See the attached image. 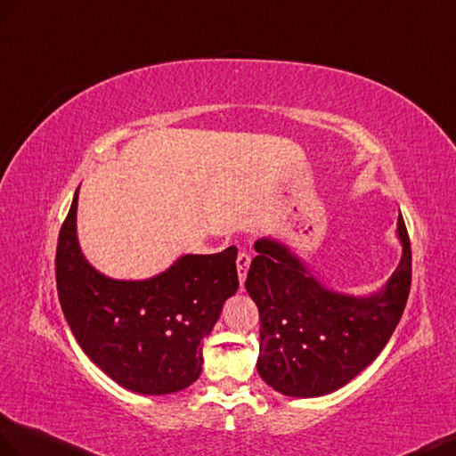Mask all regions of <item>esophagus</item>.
I'll use <instances>...</instances> for the list:
<instances>
[{
	"label": "esophagus",
	"mask_w": 456,
	"mask_h": 456,
	"mask_svg": "<svg viewBox=\"0 0 456 456\" xmlns=\"http://www.w3.org/2000/svg\"><path fill=\"white\" fill-rule=\"evenodd\" d=\"M248 266H250V256H248V254L247 252H239V256H237V272H239L240 285H245Z\"/></svg>",
	"instance_id": "obj_1"
}]
</instances>
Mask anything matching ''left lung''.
I'll list each match as a JSON object with an SVG mask.
<instances>
[{
    "mask_svg": "<svg viewBox=\"0 0 456 456\" xmlns=\"http://www.w3.org/2000/svg\"><path fill=\"white\" fill-rule=\"evenodd\" d=\"M402 256L369 295L340 293L314 278L299 254L273 237L256 240L245 288L260 313L256 369L285 396L330 395L357 377L393 336L410 293L411 250L398 216Z\"/></svg>",
    "mask_w": 456,
    "mask_h": 456,
    "instance_id": "left-lung-1",
    "label": "left lung"
}]
</instances>
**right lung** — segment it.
<instances>
[{
	"mask_svg": "<svg viewBox=\"0 0 456 456\" xmlns=\"http://www.w3.org/2000/svg\"><path fill=\"white\" fill-rule=\"evenodd\" d=\"M73 194L56 250L63 316L91 362L137 395H171L202 373V340L239 289L237 248L183 254L145 280H114L93 268L77 239Z\"/></svg>",
	"mask_w": 456,
	"mask_h": 456,
	"instance_id": "right-lung-1",
	"label": "right lung"
}]
</instances>
